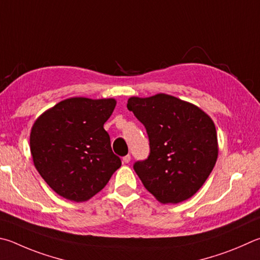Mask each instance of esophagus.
<instances>
[{
	"mask_svg": "<svg viewBox=\"0 0 260 260\" xmlns=\"http://www.w3.org/2000/svg\"><path fill=\"white\" fill-rule=\"evenodd\" d=\"M131 161V155L127 154L125 155V157H122V162L124 164H128Z\"/></svg>",
	"mask_w": 260,
	"mask_h": 260,
	"instance_id": "esophagus-1",
	"label": "esophagus"
}]
</instances>
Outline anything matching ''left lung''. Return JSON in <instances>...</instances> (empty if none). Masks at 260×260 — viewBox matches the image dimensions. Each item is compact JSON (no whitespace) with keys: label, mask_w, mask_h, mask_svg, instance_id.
Instances as JSON below:
<instances>
[{"label":"left lung","mask_w":260,"mask_h":260,"mask_svg":"<svg viewBox=\"0 0 260 260\" xmlns=\"http://www.w3.org/2000/svg\"><path fill=\"white\" fill-rule=\"evenodd\" d=\"M127 108L149 136V157L133 166L144 187L161 204H178L196 194L218 155L211 118L192 103L162 93L131 98Z\"/></svg>","instance_id":"1"}]
</instances>
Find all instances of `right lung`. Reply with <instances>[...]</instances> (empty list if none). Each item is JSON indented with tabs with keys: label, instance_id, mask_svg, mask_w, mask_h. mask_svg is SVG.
Wrapping results in <instances>:
<instances>
[{
	"label": "right lung",
	"instance_id": "add662e5",
	"mask_svg": "<svg viewBox=\"0 0 260 260\" xmlns=\"http://www.w3.org/2000/svg\"><path fill=\"white\" fill-rule=\"evenodd\" d=\"M115 107V99L70 98L46 110L32 125V161L48 185L64 199H91L121 166L103 128Z\"/></svg>",
	"mask_w": 260,
	"mask_h": 260
}]
</instances>
